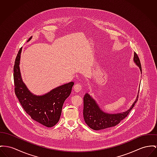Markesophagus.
<instances>
[{"label": "esophagus", "instance_id": "1", "mask_svg": "<svg viewBox=\"0 0 157 157\" xmlns=\"http://www.w3.org/2000/svg\"><path fill=\"white\" fill-rule=\"evenodd\" d=\"M74 91H75V92H80V90H82V86L81 85V84H75V86H74Z\"/></svg>", "mask_w": 157, "mask_h": 157}]
</instances>
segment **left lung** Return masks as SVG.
<instances>
[{
    "mask_svg": "<svg viewBox=\"0 0 157 157\" xmlns=\"http://www.w3.org/2000/svg\"><path fill=\"white\" fill-rule=\"evenodd\" d=\"M133 61L137 65L142 74V67L140 59L136 54L134 53ZM138 95L134 103L131 107L125 112L117 114H109L104 112L96 103L94 99L86 94L83 98L84 120L87 125L94 130H104L118 124L121 120L124 119L134 107L137 101Z\"/></svg>",
    "mask_w": 157,
    "mask_h": 157,
    "instance_id": "left-lung-1",
    "label": "left lung"
}]
</instances>
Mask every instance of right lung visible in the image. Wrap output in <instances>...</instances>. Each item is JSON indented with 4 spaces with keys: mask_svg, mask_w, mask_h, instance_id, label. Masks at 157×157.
<instances>
[{
    "mask_svg": "<svg viewBox=\"0 0 157 157\" xmlns=\"http://www.w3.org/2000/svg\"><path fill=\"white\" fill-rule=\"evenodd\" d=\"M32 36L27 42L32 39ZM22 48L13 66L15 93L24 111L37 123L48 127L55 125L60 118L63 104L70 96L74 82L64 84L41 96L33 94L21 78L20 61Z\"/></svg>",
    "mask_w": 157,
    "mask_h": 157,
    "instance_id": "add662e5",
    "label": "right lung"
}]
</instances>
